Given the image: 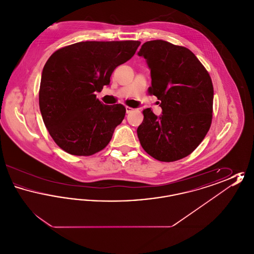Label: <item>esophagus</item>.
<instances>
[{
	"mask_svg": "<svg viewBox=\"0 0 254 254\" xmlns=\"http://www.w3.org/2000/svg\"><path fill=\"white\" fill-rule=\"evenodd\" d=\"M132 110V108H129V107H126V111H127V113H130Z\"/></svg>",
	"mask_w": 254,
	"mask_h": 254,
	"instance_id": "obj_1",
	"label": "esophagus"
}]
</instances>
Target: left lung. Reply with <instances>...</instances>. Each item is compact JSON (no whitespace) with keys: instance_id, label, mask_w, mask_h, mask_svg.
Returning a JSON list of instances; mask_svg holds the SVG:
<instances>
[{"instance_id":"obj_1","label":"left lung","mask_w":254,"mask_h":254,"mask_svg":"<svg viewBox=\"0 0 254 254\" xmlns=\"http://www.w3.org/2000/svg\"><path fill=\"white\" fill-rule=\"evenodd\" d=\"M150 69L148 91L160 100L162 114L144 109L137 134L145 152L161 162L190 155L201 144L212 120L213 85L190 49L163 40L148 41L138 52Z\"/></svg>"}]
</instances>
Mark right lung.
Wrapping results in <instances>:
<instances>
[{
	"mask_svg": "<svg viewBox=\"0 0 254 254\" xmlns=\"http://www.w3.org/2000/svg\"><path fill=\"white\" fill-rule=\"evenodd\" d=\"M139 41L80 42L55 51L46 63L39 91L43 121L65 152L89 156L105 148L125 118L121 104L96 98L114 69L135 54Z\"/></svg>",
	"mask_w": 254,
	"mask_h": 254,
	"instance_id": "right-lung-1",
	"label": "right lung"
}]
</instances>
